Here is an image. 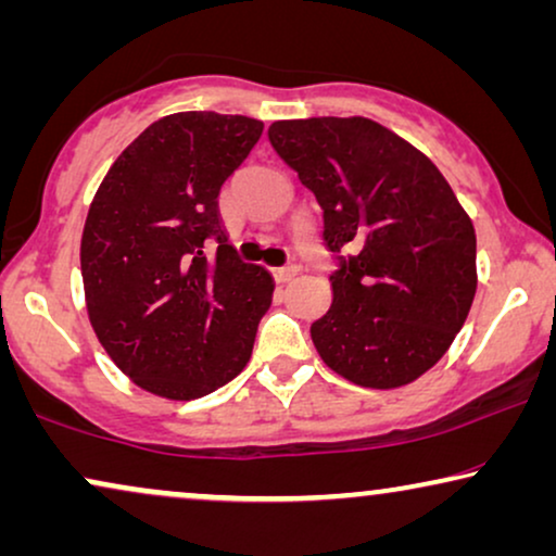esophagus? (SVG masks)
<instances>
[{"label":"esophagus","instance_id":"1","mask_svg":"<svg viewBox=\"0 0 556 556\" xmlns=\"http://www.w3.org/2000/svg\"><path fill=\"white\" fill-rule=\"evenodd\" d=\"M299 265H283V268H273V278L278 280V283H286V280H293L299 276Z\"/></svg>","mask_w":556,"mask_h":556}]
</instances>
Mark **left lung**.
Segmentation results:
<instances>
[{"mask_svg":"<svg viewBox=\"0 0 556 556\" xmlns=\"http://www.w3.org/2000/svg\"><path fill=\"white\" fill-rule=\"evenodd\" d=\"M268 139L324 210L339 255L316 352L349 382H415L453 344L473 303L476 230L438 166L371 118L276 121Z\"/></svg>","mask_w":556,"mask_h":556,"instance_id":"8db88e82","label":"left lung"}]
</instances>
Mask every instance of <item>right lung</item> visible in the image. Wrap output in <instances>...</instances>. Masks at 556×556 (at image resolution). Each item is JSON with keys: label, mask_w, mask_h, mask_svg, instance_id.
<instances>
[{"label": "right lung", "mask_w": 556, "mask_h": 556, "mask_svg": "<svg viewBox=\"0 0 556 556\" xmlns=\"http://www.w3.org/2000/svg\"><path fill=\"white\" fill-rule=\"evenodd\" d=\"M263 121L172 113L128 143L90 202L80 240L88 318L141 390L197 400L240 375L273 276L240 261L219 219V189ZM215 239L212 262L201 253Z\"/></svg>", "instance_id": "add662e5"}]
</instances>
